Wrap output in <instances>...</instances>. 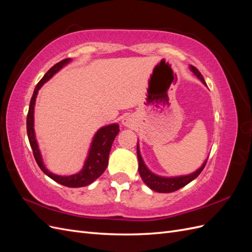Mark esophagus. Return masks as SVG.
Listing matches in <instances>:
<instances>
[{"label": "esophagus", "mask_w": 252, "mask_h": 252, "mask_svg": "<svg viewBox=\"0 0 252 252\" xmlns=\"http://www.w3.org/2000/svg\"><path fill=\"white\" fill-rule=\"evenodd\" d=\"M122 124L125 127H131L133 126V119L131 118V116H125L122 119Z\"/></svg>", "instance_id": "1"}]
</instances>
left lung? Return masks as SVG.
Returning a JSON list of instances; mask_svg holds the SVG:
<instances>
[{
	"label": "left lung",
	"mask_w": 252,
	"mask_h": 252,
	"mask_svg": "<svg viewBox=\"0 0 252 252\" xmlns=\"http://www.w3.org/2000/svg\"><path fill=\"white\" fill-rule=\"evenodd\" d=\"M189 68H190V70L192 71V73L195 75V77L199 79L205 86H207L206 85L205 80L203 78V75L201 74V72L192 65H190ZM136 154H138V159H139V172H140V175H141L143 182L151 190H154V191H156V192H161V193L173 192V191H175V190L186 186L187 184H189L190 182L199 177V174L202 172L206 163H207V158H206L205 162L202 164L200 168L196 169L194 172L190 173V174L179 175V177H162V175H158V174H156L152 172L146 166V164H145L144 159L141 156V152H140L139 142H138V145H136Z\"/></svg>",
	"instance_id": "left-lung-1"
}]
</instances>
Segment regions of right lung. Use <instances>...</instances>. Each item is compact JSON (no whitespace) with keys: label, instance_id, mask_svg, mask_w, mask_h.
<instances>
[{"label":"right lung","instance_id":"add662e5","mask_svg":"<svg viewBox=\"0 0 252 252\" xmlns=\"http://www.w3.org/2000/svg\"><path fill=\"white\" fill-rule=\"evenodd\" d=\"M71 62V59H65L61 62L57 63L55 66L51 67L50 69L44 75L42 80L37 83V85L34 88L33 94L30 101L29 110L27 114V135L30 143V146L32 148L33 156L35 161L39 165L41 170L48 175L50 179L56 181L59 184L67 186V187H84L87 186L91 183H94L98 177H101L102 173L107 168L108 165V158L109 152L112 146V143L116 139L120 131V126L117 123L109 124L101 127L94 135L93 142L90 144V147L88 150L87 158L84 162L83 168L78 172L71 175H59L56 173H52L49 171L46 166L43 162V158L41 155V151L39 148V144L35 139V132H34V105H35V98L37 93L41 89V87L45 83L49 81L53 75L59 72L64 66L68 63Z\"/></svg>","mask_w":252,"mask_h":252}]
</instances>
